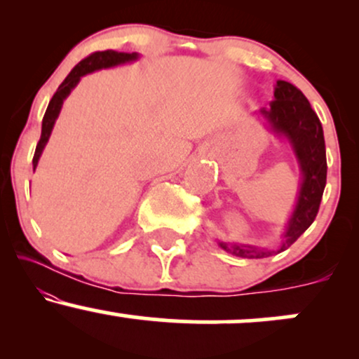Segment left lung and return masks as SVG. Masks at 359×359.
Instances as JSON below:
<instances>
[{
    "mask_svg": "<svg viewBox=\"0 0 359 359\" xmlns=\"http://www.w3.org/2000/svg\"><path fill=\"white\" fill-rule=\"evenodd\" d=\"M275 100L270 102L269 109H259L271 128V131L287 138L297 158L302 182H300L297 204L288 219L283 233L282 245L278 250L258 248L251 245L219 241L217 245L228 253L241 258H266L285 251L288 246L299 240L309 226L312 224L319 211L320 199L325 187L327 162H325L324 131L311 102L304 96L302 90L287 81H277L273 90Z\"/></svg>",
    "mask_w": 359,
    "mask_h": 359,
    "instance_id": "obj_1",
    "label": "left lung"
}]
</instances>
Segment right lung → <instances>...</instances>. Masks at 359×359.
<instances>
[{"label":"right lung","instance_id":"1","mask_svg":"<svg viewBox=\"0 0 359 359\" xmlns=\"http://www.w3.org/2000/svg\"><path fill=\"white\" fill-rule=\"evenodd\" d=\"M138 59V53H128V52H116V50H104V52H94L90 53L89 57L82 59L76 67L72 69L71 74L65 77L64 82L59 86L57 93L53 94V97L48 102V108L45 111V116L42 121V135H40L39 143H36L35 148V155H34V170L36 168V163H39L40 155H42L45 145H47L48 138H50L52 128L55 125V119L59 116L62 104H64L65 97L71 94V90L76 88L77 82L81 81L82 76L86 74L100 71V69H108V67H114V65L119 64H126V62H133Z\"/></svg>","mask_w":359,"mask_h":359}]
</instances>
